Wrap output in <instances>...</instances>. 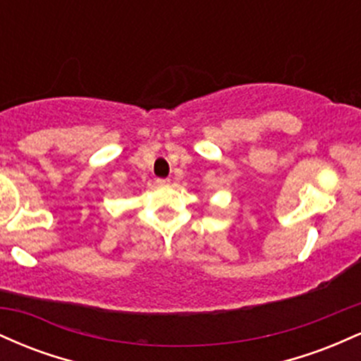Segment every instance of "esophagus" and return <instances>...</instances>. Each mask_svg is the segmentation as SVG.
I'll return each instance as SVG.
<instances>
[{"mask_svg": "<svg viewBox=\"0 0 361 361\" xmlns=\"http://www.w3.org/2000/svg\"><path fill=\"white\" fill-rule=\"evenodd\" d=\"M156 183H157V185H159V186H168L169 183H171V181H169V180H168V178H163V180H157V181H156Z\"/></svg>", "mask_w": 361, "mask_h": 361, "instance_id": "34e87169", "label": "esophagus"}]
</instances>
